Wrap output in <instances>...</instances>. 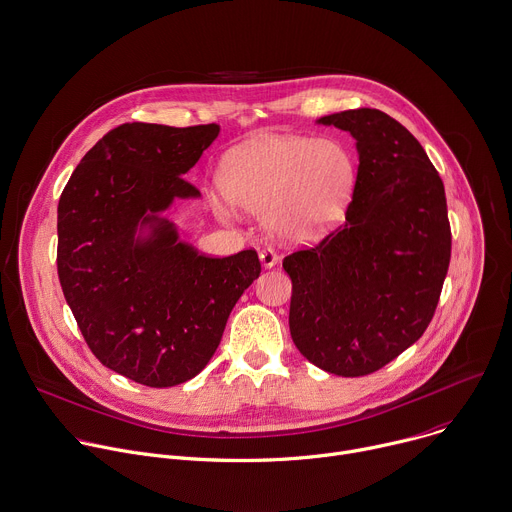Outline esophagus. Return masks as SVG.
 Wrapping results in <instances>:
<instances>
[{
    "instance_id": "34e87169",
    "label": "esophagus",
    "mask_w": 512,
    "mask_h": 512,
    "mask_svg": "<svg viewBox=\"0 0 512 512\" xmlns=\"http://www.w3.org/2000/svg\"><path fill=\"white\" fill-rule=\"evenodd\" d=\"M259 259H261V265H263L265 269H271V267H275V265H277V261H279L277 253H275L271 247H265V249H261V251H259Z\"/></svg>"
}]
</instances>
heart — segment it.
<instances>
[{"mask_svg": "<svg viewBox=\"0 0 512 512\" xmlns=\"http://www.w3.org/2000/svg\"><path fill=\"white\" fill-rule=\"evenodd\" d=\"M356 160L337 140L257 136L229 148L217 166L215 209L261 213L263 227L289 243L317 241L344 223Z\"/></svg>", "mask_w": 512, "mask_h": 512, "instance_id": "obj_1", "label": "heart"}]
</instances>
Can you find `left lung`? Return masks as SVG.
<instances>
[{
  "label": "left lung",
  "instance_id": "left-lung-1",
  "mask_svg": "<svg viewBox=\"0 0 512 512\" xmlns=\"http://www.w3.org/2000/svg\"><path fill=\"white\" fill-rule=\"evenodd\" d=\"M356 140L358 179L342 229L283 259L289 329L323 372L372 374L426 331L450 263L444 185L422 144L376 108L327 114Z\"/></svg>",
  "mask_w": 512,
  "mask_h": 512
}]
</instances>
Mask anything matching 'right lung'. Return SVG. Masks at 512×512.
<instances>
[{
	"label": "right lung",
	"mask_w": 512,
	"mask_h": 512,
	"mask_svg": "<svg viewBox=\"0 0 512 512\" xmlns=\"http://www.w3.org/2000/svg\"><path fill=\"white\" fill-rule=\"evenodd\" d=\"M219 132L122 124L86 152L60 197L64 297L92 354L142 386L195 378L261 273L253 249L201 255L164 215L179 199H201L183 177Z\"/></svg>",
	"instance_id": "add662e5"
}]
</instances>
